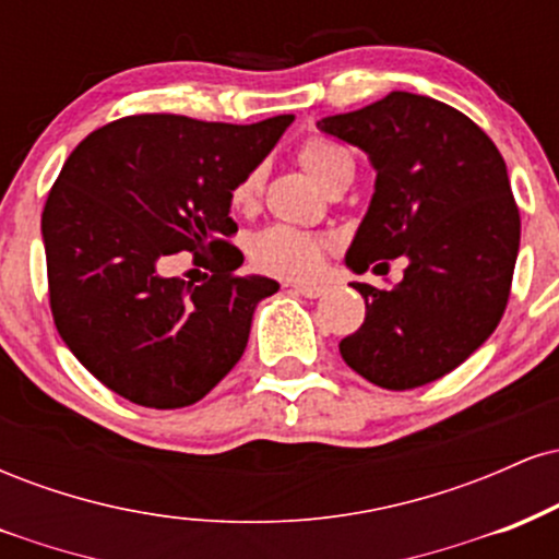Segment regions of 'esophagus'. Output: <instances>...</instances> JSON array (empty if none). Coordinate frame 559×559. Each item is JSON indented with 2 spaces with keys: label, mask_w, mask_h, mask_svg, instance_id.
<instances>
[{
  "label": "esophagus",
  "mask_w": 559,
  "mask_h": 559,
  "mask_svg": "<svg viewBox=\"0 0 559 559\" xmlns=\"http://www.w3.org/2000/svg\"><path fill=\"white\" fill-rule=\"evenodd\" d=\"M292 288L307 299H318L325 294V286H320V284H292Z\"/></svg>",
  "instance_id": "obj_1"
}]
</instances>
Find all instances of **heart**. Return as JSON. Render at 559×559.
<instances>
[{"label":"heart","instance_id":"1","mask_svg":"<svg viewBox=\"0 0 559 559\" xmlns=\"http://www.w3.org/2000/svg\"><path fill=\"white\" fill-rule=\"evenodd\" d=\"M299 163L323 189L355 176V159L336 141L325 136H310L299 146ZM262 168L243 173L230 189V204L239 213H252L262 197ZM331 241L310 230L292 226H267L258 230L249 241V258L260 271L281 275V278H307L320 267Z\"/></svg>","mask_w":559,"mask_h":559}]
</instances>
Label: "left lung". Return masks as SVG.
<instances>
[{
    "label": "left lung",
    "mask_w": 559,
    "mask_h": 559,
    "mask_svg": "<svg viewBox=\"0 0 559 559\" xmlns=\"http://www.w3.org/2000/svg\"><path fill=\"white\" fill-rule=\"evenodd\" d=\"M318 128L368 152L378 173L346 265L381 273L386 260L407 258L402 284H352L365 323L338 352L381 389L439 381L491 336L510 299L521 213L504 159L467 115L409 92Z\"/></svg>",
    "instance_id": "8db88e82"
}]
</instances>
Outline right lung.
<instances>
[{
    "label": "right lung",
    "mask_w": 559,
    "mask_h": 559,
    "mask_svg": "<svg viewBox=\"0 0 559 559\" xmlns=\"http://www.w3.org/2000/svg\"><path fill=\"white\" fill-rule=\"evenodd\" d=\"M292 120L128 115L62 165L41 213L49 307L68 349L123 400L189 407L241 360L254 307L278 284L234 273L230 189ZM178 251L209 267L204 285L164 275Z\"/></svg>",
    "instance_id": "1"
}]
</instances>
